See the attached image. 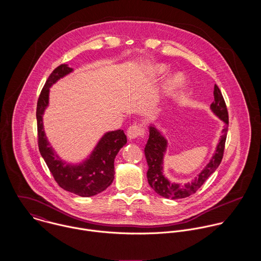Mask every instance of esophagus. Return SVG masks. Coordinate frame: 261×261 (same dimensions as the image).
Masks as SVG:
<instances>
[{"label":"esophagus","instance_id":"esophagus-1","mask_svg":"<svg viewBox=\"0 0 261 261\" xmlns=\"http://www.w3.org/2000/svg\"><path fill=\"white\" fill-rule=\"evenodd\" d=\"M126 135H127V137H128L129 140H135V139L144 137V135H145V129L143 128L142 124L136 123V124L130 125V126L127 128Z\"/></svg>","mask_w":261,"mask_h":261}]
</instances>
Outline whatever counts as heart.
I'll return each instance as SVG.
<instances>
[{
	"mask_svg": "<svg viewBox=\"0 0 261 261\" xmlns=\"http://www.w3.org/2000/svg\"><path fill=\"white\" fill-rule=\"evenodd\" d=\"M166 71V66L163 64H153L149 67V72L152 76L163 74ZM183 83V78L181 75H175L173 78L169 80V82L166 85V92L167 93H173L175 92Z\"/></svg>",
	"mask_w": 261,
	"mask_h": 261,
	"instance_id": "b5f03b06",
	"label": "heart"
}]
</instances>
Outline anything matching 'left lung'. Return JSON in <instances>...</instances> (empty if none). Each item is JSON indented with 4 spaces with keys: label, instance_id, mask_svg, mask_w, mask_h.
I'll use <instances>...</instances> for the list:
<instances>
[{
    "label": "left lung",
    "instance_id": "left-lung-1",
    "mask_svg": "<svg viewBox=\"0 0 261 261\" xmlns=\"http://www.w3.org/2000/svg\"><path fill=\"white\" fill-rule=\"evenodd\" d=\"M214 101L211 103L210 109L216 114L224 123L222 129V136L219 140L215 153L211 158L210 162L207 166L202 170V172L190 183H187L184 186L176 183L170 182L163 173V165H164V155L168 147V141L161 134L159 129L155 128L154 125L150 124L149 127V137L148 143L145 148V155L147 159V163L149 166V170L147 173L148 182L152 190L169 199H181L186 198L190 195L196 193V191L202 186L205 181L216 171L219 167L222 158H223L225 142L228 132V112L226 108V103L224 101L223 95L219 89V87L215 84L214 86Z\"/></svg>",
    "mask_w": 261,
    "mask_h": 261
}]
</instances>
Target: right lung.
Listing matches in <instances>:
<instances>
[{"label": "right lung", "instance_id": "1", "mask_svg": "<svg viewBox=\"0 0 261 261\" xmlns=\"http://www.w3.org/2000/svg\"><path fill=\"white\" fill-rule=\"evenodd\" d=\"M73 69L61 64L49 75L38 98V147L57 184L62 189L81 197H91L105 191L114 179V159L119 149L126 144L123 130L107 133L98 142L90 155L78 165L62 161L52 149L43 127V114L49 103L50 87Z\"/></svg>", "mask_w": 261, "mask_h": 261}]
</instances>
